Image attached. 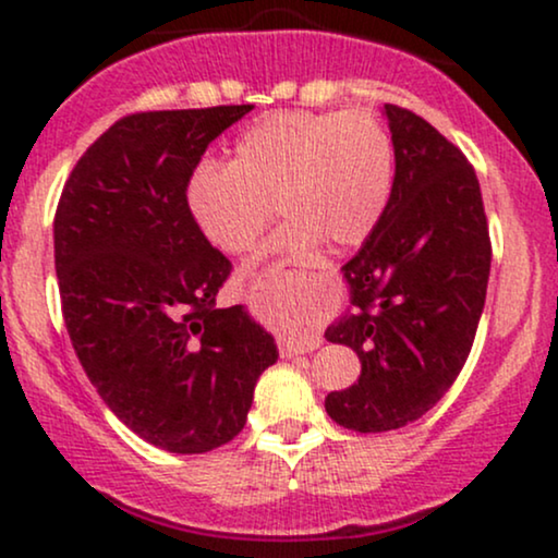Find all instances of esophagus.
Segmentation results:
<instances>
[{
    "mask_svg": "<svg viewBox=\"0 0 558 558\" xmlns=\"http://www.w3.org/2000/svg\"><path fill=\"white\" fill-rule=\"evenodd\" d=\"M317 267V265H310ZM319 345V336H306L299 338V341H283L280 343V354L283 356H296V354H306V351H315Z\"/></svg>",
    "mask_w": 558,
    "mask_h": 558,
    "instance_id": "1",
    "label": "esophagus"
}]
</instances>
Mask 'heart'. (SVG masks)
<instances>
[{"label": "heart", "instance_id": "b5f03b06", "mask_svg": "<svg viewBox=\"0 0 558 558\" xmlns=\"http://www.w3.org/2000/svg\"><path fill=\"white\" fill-rule=\"evenodd\" d=\"M393 138L373 112H272L235 138L230 162L202 165L189 209L220 252H246L272 220L286 226L267 252L301 254L328 241L367 239L393 191Z\"/></svg>", "mask_w": 558, "mask_h": 558}]
</instances>
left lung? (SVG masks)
<instances>
[{
  "label": "left lung",
  "mask_w": 558,
  "mask_h": 558,
  "mask_svg": "<svg viewBox=\"0 0 558 558\" xmlns=\"http://www.w3.org/2000/svg\"><path fill=\"white\" fill-rule=\"evenodd\" d=\"M396 175L386 215L341 267L349 312L325 330L351 345L360 380L325 412L356 433L399 430L462 373L490 275V239L472 165L420 114L386 105Z\"/></svg>",
  "instance_id": "obj_1"
}]
</instances>
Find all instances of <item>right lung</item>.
I'll list each match as a JSON object with an SVG mask.
<instances>
[{
    "label": "right lung",
    "mask_w": 558,
    "mask_h": 558,
    "mask_svg": "<svg viewBox=\"0 0 558 558\" xmlns=\"http://www.w3.org/2000/svg\"><path fill=\"white\" fill-rule=\"evenodd\" d=\"M252 110L128 114L88 146L57 204L54 270L75 354L114 417L170 453L233 440L278 362L241 304L215 306L230 262L185 198L207 146Z\"/></svg>",
    "instance_id": "add662e5"
}]
</instances>
